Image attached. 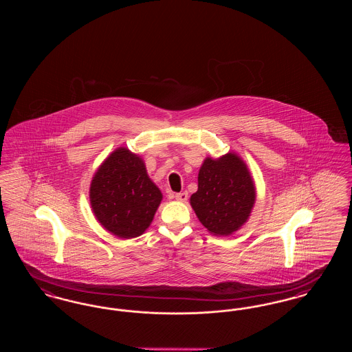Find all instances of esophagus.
I'll use <instances>...</instances> for the list:
<instances>
[{
    "mask_svg": "<svg viewBox=\"0 0 352 352\" xmlns=\"http://www.w3.org/2000/svg\"><path fill=\"white\" fill-rule=\"evenodd\" d=\"M187 198H188L187 191H182V192H177V194H175V199H177V201H187Z\"/></svg>",
    "mask_w": 352,
    "mask_h": 352,
    "instance_id": "obj_1",
    "label": "esophagus"
}]
</instances>
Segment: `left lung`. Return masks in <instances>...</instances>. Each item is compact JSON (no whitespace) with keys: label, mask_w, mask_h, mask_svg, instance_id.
Here are the masks:
<instances>
[{"label":"left lung","mask_w":352,"mask_h":352,"mask_svg":"<svg viewBox=\"0 0 352 352\" xmlns=\"http://www.w3.org/2000/svg\"><path fill=\"white\" fill-rule=\"evenodd\" d=\"M254 184L245 164L232 153L207 158L198 175V191L190 203L201 224L214 234H231L250 217Z\"/></svg>","instance_id":"left-lung-1"}]
</instances>
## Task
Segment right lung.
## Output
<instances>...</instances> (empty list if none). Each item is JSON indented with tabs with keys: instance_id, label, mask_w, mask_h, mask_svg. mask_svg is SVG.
I'll list each match as a JSON object with an SVG mask.
<instances>
[{
	"instance_id": "right-lung-1",
	"label": "right lung",
	"mask_w": 352,
	"mask_h": 352,
	"mask_svg": "<svg viewBox=\"0 0 352 352\" xmlns=\"http://www.w3.org/2000/svg\"><path fill=\"white\" fill-rule=\"evenodd\" d=\"M89 199L105 230L121 239H132L151 226L162 194L148 177L142 160L120 148L95 174Z\"/></svg>"
}]
</instances>
